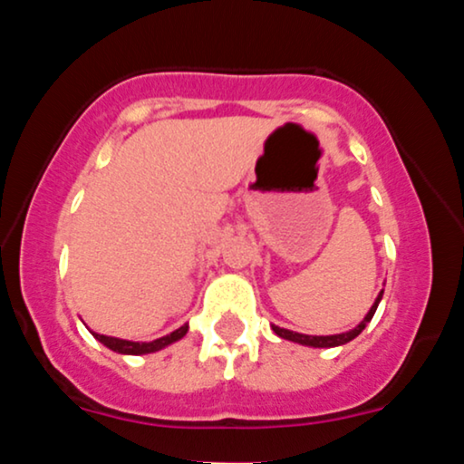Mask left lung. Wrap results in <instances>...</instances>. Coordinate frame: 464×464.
Here are the masks:
<instances>
[{
    "label": "left lung",
    "instance_id": "obj_1",
    "mask_svg": "<svg viewBox=\"0 0 464 464\" xmlns=\"http://www.w3.org/2000/svg\"><path fill=\"white\" fill-rule=\"evenodd\" d=\"M382 295H384V290H382L380 295H377V299H375V303H372V305H371V310H369V314H366V316H364V321H362V323L358 324V327L349 329V332H344V334H334V335H307V334L290 332V329H284V327H276V324H273V332H275L276 335H279V338L292 340V343H299V344H303V347H314V349L340 347V344L351 343V340H353L355 335H360L362 329H364L366 324L371 323L372 314H375L377 305H380V301H382Z\"/></svg>",
    "mask_w": 464,
    "mask_h": 464
}]
</instances>
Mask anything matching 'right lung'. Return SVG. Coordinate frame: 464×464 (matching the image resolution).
Returning <instances> with one entry per match:
<instances>
[{"instance_id": "add662e5", "label": "right lung", "mask_w": 464, "mask_h": 464, "mask_svg": "<svg viewBox=\"0 0 464 464\" xmlns=\"http://www.w3.org/2000/svg\"><path fill=\"white\" fill-rule=\"evenodd\" d=\"M188 324H183V327H179L177 332L163 335V338H157L152 340V343H132V340H121V338H113V335H102V334H93L95 340H100V343L104 344V347H109L111 351H115V353H121V355H143V353H154V351H161L168 347V344L177 343V340L183 338L185 334H188Z\"/></svg>"}]
</instances>
